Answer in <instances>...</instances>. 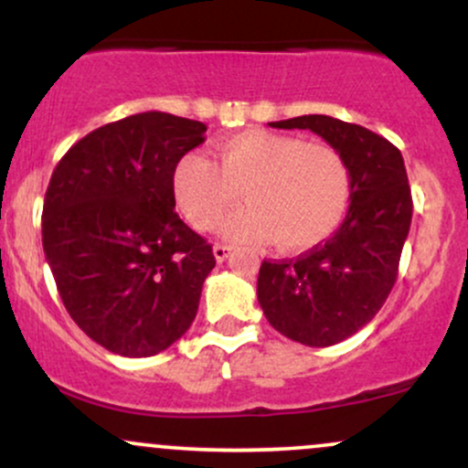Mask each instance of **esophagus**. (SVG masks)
Segmentation results:
<instances>
[{
	"mask_svg": "<svg viewBox=\"0 0 468 468\" xmlns=\"http://www.w3.org/2000/svg\"><path fill=\"white\" fill-rule=\"evenodd\" d=\"M229 252H230V246H227V244H216V246H213V255H216L218 261L227 260Z\"/></svg>",
	"mask_w": 468,
	"mask_h": 468,
	"instance_id": "obj_1",
	"label": "esophagus"
}]
</instances>
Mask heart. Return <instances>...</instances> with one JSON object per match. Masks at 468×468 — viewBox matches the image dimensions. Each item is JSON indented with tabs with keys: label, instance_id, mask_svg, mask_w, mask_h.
I'll return each instance as SVG.
<instances>
[{
	"label": "heart",
	"instance_id": "b5f03b06",
	"mask_svg": "<svg viewBox=\"0 0 468 468\" xmlns=\"http://www.w3.org/2000/svg\"><path fill=\"white\" fill-rule=\"evenodd\" d=\"M224 222L238 241H271L283 252L324 244L346 219L352 200V171L338 149L303 143L288 133L249 130L218 144V163L191 152L174 169L178 211L197 230H208L239 200Z\"/></svg>",
	"mask_w": 468,
	"mask_h": 468
}]
</instances>
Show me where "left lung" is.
Returning a JSON list of instances; mask_svg holds the SVG:
<instances>
[{"label": "left lung", "instance_id": "1", "mask_svg": "<svg viewBox=\"0 0 468 468\" xmlns=\"http://www.w3.org/2000/svg\"><path fill=\"white\" fill-rule=\"evenodd\" d=\"M271 125L314 132L350 165L352 200L336 233L297 260H264L257 277V299L277 332L310 347L335 346L374 319L399 277L413 211L405 163L388 138L332 116Z\"/></svg>", "mask_w": 468, "mask_h": 468}]
</instances>
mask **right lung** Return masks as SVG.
<instances>
[{"mask_svg": "<svg viewBox=\"0 0 468 468\" xmlns=\"http://www.w3.org/2000/svg\"><path fill=\"white\" fill-rule=\"evenodd\" d=\"M207 125L143 112L90 132L46 191V260L69 316L105 350L141 358L189 330L211 244L176 213L174 169Z\"/></svg>", "mask_w": 468, "mask_h": 468, "instance_id": "add662e5", "label": "right lung"}]
</instances>
